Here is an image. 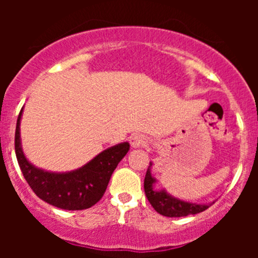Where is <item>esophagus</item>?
I'll return each instance as SVG.
<instances>
[{"label": "esophagus", "instance_id": "obj_1", "mask_svg": "<svg viewBox=\"0 0 258 258\" xmlns=\"http://www.w3.org/2000/svg\"><path fill=\"white\" fill-rule=\"evenodd\" d=\"M130 144L134 147H140V146H144L147 144V139L144 136V135L135 134L130 137Z\"/></svg>", "mask_w": 258, "mask_h": 258}]
</instances>
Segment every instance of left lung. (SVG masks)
Instances as JSON below:
<instances>
[{
  "instance_id": "1",
  "label": "left lung",
  "mask_w": 258,
  "mask_h": 258,
  "mask_svg": "<svg viewBox=\"0 0 258 258\" xmlns=\"http://www.w3.org/2000/svg\"><path fill=\"white\" fill-rule=\"evenodd\" d=\"M155 182L156 179L151 176L150 170H147L144 182L145 194L153 209L160 215L166 216V217H183V216L196 215L210 207L209 205H196L181 201L170 196L165 191H155L152 187Z\"/></svg>"
}]
</instances>
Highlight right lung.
<instances>
[{"mask_svg": "<svg viewBox=\"0 0 258 258\" xmlns=\"http://www.w3.org/2000/svg\"><path fill=\"white\" fill-rule=\"evenodd\" d=\"M15 134V151L22 175L36 196L62 210H86L102 199L114 168L128 152V142L107 148L76 171L53 173L36 168L26 160L20 142V119Z\"/></svg>", "mask_w": 258, "mask_h": 258, "instance_id": "right-lung-1", "label": "right lung"}]
</instances>
